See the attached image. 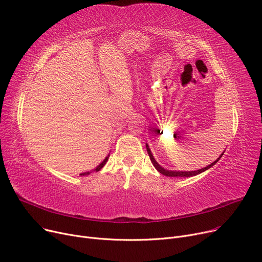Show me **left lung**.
I'll return each mask as SVG.
<instances>
[{"instance_id":"obj_1","label":"left lung","mask_w":262,"mask_h":262,"mask_svg":"<svg viewBox=\"0 0 262 262\" xmlns=\"http://www.w3.org/2000/svg\"><path fill=\"white\" fill-rule=\"evenodd\" d=\"M145 145H146V150H147V154H148V156H149V159H150V161H152V163H153V166L155 167V169H156L159 173H161L162 175L169 176V177H190V176H195V175H198V174H200V173H202V172H204V171H206V170L210 169L211 167H213L214 164L220 160V158L222 157V155L224 154V152H223L221 155H220V157H219L216 160H214L212 163H210L209 166L205 167V168H203V169H200V170H195V171H171V170L163 169V168L160 166V164L155 160V158H154L152 152H150V149H149L147 143H145Z\"/></svg>"}]
</instances>
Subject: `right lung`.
Wrapping results in <instances>:
<instances>
[{
    "label": "right lung",
    "mask_w": 262,
    "mask_h": 262,
    "mask_svg": "<svg viewBox=\"0 0 262 262\" xmlns=\"http://www.w3.org/2000/svg\"><path fill=\"white\" fill-rule=\"evenodd\" d=\"M108 158H109V155H107V156H106V158H105V159H104V160H103V161H102V162H101V163L99 164V166H98V167H96V168H95V169H94L93 171H95V172H98V171H100V170H101V169H102V168H103V167L105 166V163L107 162ZM90 173H91V172H85V173H81V174H79V175H82V176H84V175H89Z\"/></svg>",
    "instance_id": "1"
}]
</instances>
